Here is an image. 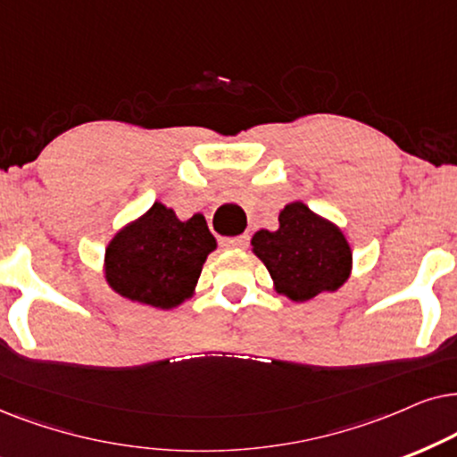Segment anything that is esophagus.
<instances>
[{"label":"esophagus","mask_w":457,"mask_h":457,"mask_svg":"<svg viewBox=\"0 0 457 457\" xmlns=\"http://www.w3.org/2000/svg\"><path fill=\"white\" fill-rule=\"evenodd\" d=\"M223 248H246L248 246V236H234V238H221Z\"/></svg>","instance_id":"esophagus-1"}]
</instances>
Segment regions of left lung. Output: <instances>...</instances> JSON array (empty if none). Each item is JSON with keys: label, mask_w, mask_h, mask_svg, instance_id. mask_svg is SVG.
<instances>
[{"label": "left lung", "mask_w": 457, "mask_h": 457, "mask_svg": "<svg viewBox=\"0 0 457 457\" xmlns=\"http://www.w3.org/2000/svg\"><path fill=\"white\" fill-rule=\"evenodd\" d=\"M253 251L265 263L276 290L292 301L337 290L351 273V248L343 232L303 203L284 206L276 232L254 234Z\"/></svg>", "instance_id": "1"}]
</instances>
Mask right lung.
<instances>
[{"instance_id":"obj_1","label":"right lung","mask_w":457,"mask_h":457,"mask_svg":"<svg viewBox=\"0 0 457 457\" xmlns=\"http://www.w3.org/2000/svg\"><path fill=\"white\" fill-rule=\"evenodd\" d=\"M215 246L203 215L179 221L171 209L154 203L108 245L106 279L125 299L171 309L192 295Z\"/></svg>"}]
</instances>
